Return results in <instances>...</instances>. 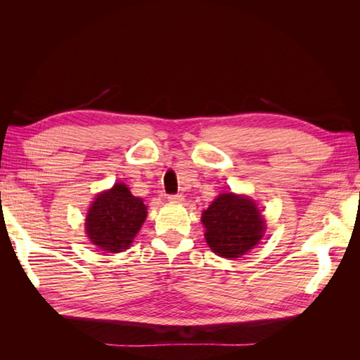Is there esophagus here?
<instances>
[{
	"label": "esophagus",
	"instance_id": "1",
	"mask_svg": "<svg viewBox=\"0 0 360 360\" xmlns=\"http://www.w3.org/2000/svg\"><path fill=\"white\" fill-rule=\"evenodd\" d=\"M168 201H171V202H181L183 201V197H181V195H169V197H168Z\"/></svg>",
	"mask_w": 360,
	"mask_h": 360
}]
</instances>
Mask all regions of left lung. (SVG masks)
Listing matches in <instances>:
<instances>
[{"instance_id": "8db88e82", "label": "left lung", "mask_w": 360, "mask_h": 360, "mask_svg": "<svg viewBox=\"0 0 360 360\" xmlns=\"http://www.w3.org/2000/svg\"><path fill=\"white\" fill-rule=\"evenodd\" d=\"M205 242L214 254L238 258L257 246L266 224L257 204L243 195L221 193L201 214Z\"/></svg>"}]
</instances>
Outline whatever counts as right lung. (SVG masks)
Returning <instances> with one entry per match:
<instances>
[{"label": "right lung", "instance_id": "right-lung-1", "mask_svg": "<svg viewBox=\"0 0 360 360\" xmlns=\"http://www.w3.org/2000/svg\"><path fill=\"white\" fill-rule=\"evenodd\" d=\"M146 217L144 201L134 197L124 183H115L93 201L86 213L85 231L101 250L118 254L134 242Z\"/></svg>", "mask_w": 360, "mask_h": 360}]
</instances>
